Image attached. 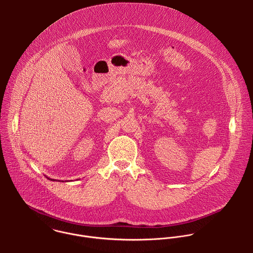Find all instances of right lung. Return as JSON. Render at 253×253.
Wrapping results in <instances>:
<instances>
[{
  "label": "right lung",
  "mask_w": 253,
  "mask_h": 253,
  "mask_svg": "<svg viewBox=\"0 0 253 253\" xmlns=\"http://www.w3.org/2000/svg\"><path fill=\"white\" fill-rule=\"evenodd\" d=\"M47 178H48V177H47ZM48 179H50V178H48ZM50 180H53V181H54V179H50ZM62 182H63V181H62Z\"/></svg>",
  "instance_id": "right-lung-1"
}]
</instances>
